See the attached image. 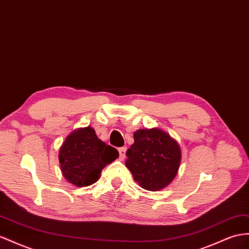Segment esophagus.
<instances>
[{"instance_id":"1","label":"esophagus","mask_w":249,"mask_h":249,"mask_svg":"<svg viewBox=\"0 0 249 249\" xmlns=\"http://www.w3.org/2000/svg\"><path fill=\"white\" fill-rule=\"evenodd\" d=\"M125 152H126V147H120V148H119L120 159H122V160L125 158Z\"/></svg>"}]
</instances>
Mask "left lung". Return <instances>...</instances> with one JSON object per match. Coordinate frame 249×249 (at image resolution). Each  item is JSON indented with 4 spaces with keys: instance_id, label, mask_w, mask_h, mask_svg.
<instances>
[{
    "instance_id": "1",
    "label": "left lung",
    "mask_w": 249,
    "mask_h": 249,
    "mask_svg": "<svg viewBox=\"0 0 249 249\" xmlns=\"http://www.w3.org/2000/svg\"><path fill=\"white\" fill-rule=\"evenodd\" d=\"M125 165L140 186L147 190L166 187L175 179L181 163L180 146L160 129H141L133 133Z\"/></svg>"
}]
</instances>
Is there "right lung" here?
Returning a JSON list of instances; mask_svg holds the SVG:
<instances>
[{
	"instance_id": "add662e5",
	"label": "right lung",
	"mask_w": 249,
	"mask_h": 249,
	"mask_svg": "<svg viewBox=\"0 0 249 249\" xmlns=\"http://www.w3.org/2000/svg\"><path fill=\"white\" fill-rule=\"evenodd\" d=\"M118 157V150L98 139L89 126L70 133L59 152L64 178L79 187L97 182L102 169Z\"/></svg>"
}]
</instances>
